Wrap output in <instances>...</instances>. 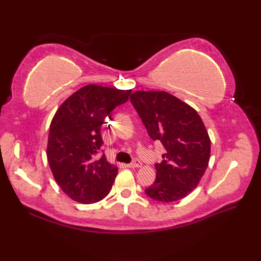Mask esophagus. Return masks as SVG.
Instances as JSON below:
<instances>
[{
    "label": "esophagus",
    "mask_w": 261,
    "mask_h": 261,
    "mask_svg": "<svg viewBox=\"0 0 261 261\" xmlns=\"http://www.w3.org/2000/svg\"><path fill=\"white\" fill-rule=\"evenodd\" d=\"M141 162L139 159H135L134 162H132L131 164H129V165H126V167H129V168H139V167H141Z\"/></svg>",
    "instance_id": "obj_1"
}]
</instances>
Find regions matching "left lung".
Segmentation results:
<instances>
[{
  "instance_id": "8db88e82",
  "label": "left lung",
  "mask_w": 261,
  "mask_h": 261,
  "mask_svg": "<svg viewBox=\"0 0 261 261\" xmlns=\"http://www.w3.org/2000/svg\"><path fill=\"white\" fill-rule=\"evenodd\" d=\"M130 101L149 137L165 149L156 164V180L145 191L149 197L169 203L197 187L208 166L211 140L201 116L190 105L164 91H137Z\"/></svg>"
}]
</instances>
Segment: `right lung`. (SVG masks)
Returning <instances> with one entry per match:
<instances>
[{"label": "right lung", "mask_w": 261, "mask_h": 261, "mask_svg": "<svg viewBox=\"0 0 261 261\" xmlns=\"http://www.w3.org/2000/svg\"><path fill=\"white\" fill-rule=\"evenodd\" d=\"M131 90L86 85L60 105L50 123L47 159L62 191L83 204L101 201L110 193L118 167L105 154L101 127L112 111L125 103Z\"/></svg>", "instance_id": "obj_1"}]
</instances>
